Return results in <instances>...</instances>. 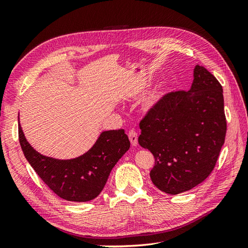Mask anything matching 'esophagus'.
Returning a JSON list of instances; mask_svg holds the SVG:
<instances>
[{"label":"esophagus","instance_id":"34e87169","mask_svg":"<svg viewBox=\"0 0 248 248\" xmlns=\"http://www.w3.org/2000/svg\"><path fill=\"white\" fill-rule=\"evenodd\" d=\"M128 138L130 140V142L132 146H137L138 145V133L134 130H130L128 132Z\"/></svg>","mask_w":248,"mask_h":248}]
</instances>
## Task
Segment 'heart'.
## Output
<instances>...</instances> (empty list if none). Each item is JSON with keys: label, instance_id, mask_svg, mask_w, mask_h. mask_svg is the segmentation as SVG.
<instances>
[{"label": "heart", "instance_id": "b5f03b06", "mask_svg": "<svg viewBox=\"0 0 248 248\" xmlns=\"http://www.w3.org/2000/svg\"><path fill=\"white\" fill-rule=\"evenodd\" d=\"M166 92H167L166 90H162V89H161V90H158V91H157V92H155V94H153L151 98L149 99V101H148V107H149V108L154 107L155 104L160 102L161 98L164 96V94H166Z\"/></svg>", "mask_w": 248, "mask_h": 248}]
</instances>
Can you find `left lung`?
Segmentation results:
<instances>
[{
  "instance_id": "left-lung-1",
  "label": "left lung",
  "mask_w": 248,
  "mask_h": 248,
  "mask_svg": "<svg viewBox=\"0 0 248 248\" xmlns=\"http://www.w3.org/2000/svg\"><path fill=\"white\" fill-rule=\"evenodd\" d=\"M222 93L213 74L197 65L189 91L166 94L141 119L139 144L154 156L150 177L161 191L190 190L211 174L227 133Z\"/></svg>"
}]
</instances>
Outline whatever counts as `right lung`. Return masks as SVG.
Segmentation results:
<instances>
[{
  "mask_svg": "<svg viewBox=\"0 0 248 248\" xmlns=\"http://www.w3.org/2000/svg\"><path fill=\"white\" fill-rule=\"evenodd\" d=\"M18 138L22 152L37 175L58 197L70 202H88L98 197L110 170L130 148L124 129L103 131L87 153L62 160L37 152L25 138L19 120Z\"/></svg>",
  "mask_w": 248,
  "mask_h": 248,
  "instance_id": "add662e5",
  "label": "right lung"
}]
</instances>
